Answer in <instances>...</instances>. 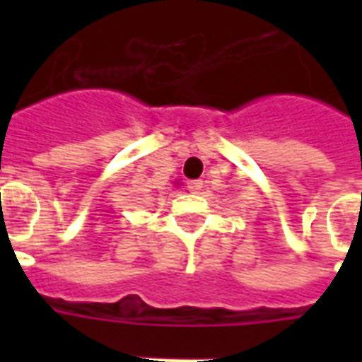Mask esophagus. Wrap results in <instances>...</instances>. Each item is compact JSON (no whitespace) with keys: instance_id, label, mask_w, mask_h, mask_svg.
Here are the masks:
<instances>
[{"instance_id":"34e87169","label":"esophagus","mask_w":362,"mask_h":362,"mask_svg":"<svg viewBox=\"0 0 362 362\" xmlns=\"http://www.w3.org/2000/svg\"><path fill=\"white\" fill-rule=\"evenodd\" d=\"M187 189L192 193H199L203 189V180H187Z\"/></svg>"}]
</instances>
